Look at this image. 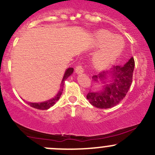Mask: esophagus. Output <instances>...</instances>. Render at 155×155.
I'll use <instances>...</instances> for the list:
<instances>
[{"mask_svg": "<svg viewBox=\"0 0 155 155\" xmlns=\"http://www.w3.org/2000/svg\"><path fill=\"white\" fill-rule=\"evenodd\" d=\"M84 71V65H83L81 63L80 64V65H78L77 67H76L75 72L77 73V74H81V73H83Z\"/></svg>", "mask_w": 155, "mask_h": 155, "instance_id": "34e87169", "label": "esophagus"}]
</instances>
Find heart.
<instances>
[{
    "label": "heart",
    "instance_id": "b5f03b06",
    "mask_svg": "<svg viewBox=\"0 0 155 155\" xmlns=\"http://www.w3.org/2000/svg\"><path fill=\"white\" fill-rule=\"evenodd\" d=\"M99 46H105L99 50L94 57L95 64L98 67H105L114 62L121 53L124 48V42L121 38L114 37L111 33L102 31L97 36Z\"/></svg>",
    "mask_w": 155,
    "mask_h": 155
}]
</instances>
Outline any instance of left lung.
<instances>
[{"label": "left lung", "instance_id": "left-lung-1", "mask_svg": "<svg viewBox=\"0 0 155 155\" xmlns=\"http://www.w3.org/2000/svg\"><path fill=\"white\" fill-rule=\"evenodd\" d=\"M135 61L133 57L124 65H114L108 72L101 71L93 77L94 81L103 80L107 74H112L113 82L105 85L101 92H89L87 99L90 103L98 108H109L115 106L126 96L132 81Z\"/></svg>", "mask_w": 155, "mask_h": 155}]
</instances>
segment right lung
I'll list each match as a JSON object with an SVG mask.
<instances>
[{"mask_svg":"<svg viewBox=\"0 0 155 155\" xmlns=\"http://www.w3.org/2000/svg\"><path fill=\"white\" fill-rule=\"evenodd\" d=\"M73 71H74V68H68L66 71H65V75H64L63 79H62V86H63L64 82H65V80H66L67 78H68L71 74H72ZM62 90H63V88H61V90H59V93H58V94L56 95V96H55L53 99H50V100L47 101V102H41V103H29V105H30V106H31L32 108H37V109H39V110L48 109V108H50V107L53 106V105H54V104L56 103L58 100H59V98H60V96H61V95H62Z\"/></svg>","mask_w":155,"mask_h":155,"instance_id":"obj_1","label":"right lung"}]
</instances>
